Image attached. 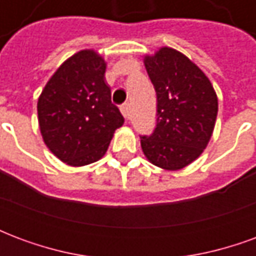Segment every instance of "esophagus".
I'll return each instance as SVG.
<instances>
[{
    "instance_id": "obj_1",
    "label": "esophagus",
    "mask_w": 256,
    "mask_h": 256,
    "mask_svg": "<svg viewBox=\"0 0 256 256\" xmlns=\"http://www.w3.org/2000/svg\"><path fill=\"white\" fill-rule=\"evenodd\" d=\"M120 112H122V115L124 116V119H130L132 118V108H130V104L128 102H124L120 106Z\"/></svg>"
}]
</instances>
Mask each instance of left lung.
I'll list each match as a JSON object with an SVG mask.
<instances>
[{"instance_id":"left-lung-1","label":"left lung","mask_w":256,"mask_h":256,"mask_svg":"<svg viewBox=\"0 0 256 256\" xmlns=\"http://www.w3.org/2000/svg\"><path fill=\"white\" fill-rule=\"evenodd\" d=\"M144 63L156 92V126L140 137L141 146L155 166L180 170L208 144L218 98L203 71L172 48L145 56Z\"/></svg>"}]
</instances>
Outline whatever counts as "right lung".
Listing matches in <instances>:
<instances>
[{
    "label": "right lung",
    "mask_w": 256,
    "mask_h": 256,
    "mask_svg": "<svg viewBox=\"0 0 256 256\" xmlns=\"http://www.w3.org/2000/svg\"><path fill=\"white\" fill-rule=\"evenodd\" d=\"M104 74V58L94 50H80L60 66L38 98L42 138L70 166L102 158L123 124Z\"/></svg>",
    "instance_id": "1"
}]
</instances>
